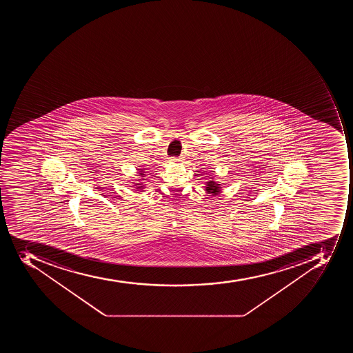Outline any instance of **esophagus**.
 <instances>
[{"label": "esophagus", "mask_w": 353, "mask_h": 353, "mask_svg": "<svg viewBox=\"0 0 353 353\" xmlns=\"http://www.w3.org/2000/svg\"><path fill=\"white\" fill-rule=\"evenodd\" d=\"M170 161L179 162L181 161V159L176 158V157H172V158H170Z\"/></svg>", "instance_id": "1"}]
</instances>
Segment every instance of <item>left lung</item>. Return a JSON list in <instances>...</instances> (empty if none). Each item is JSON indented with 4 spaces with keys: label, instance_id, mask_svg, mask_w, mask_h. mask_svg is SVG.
<instances>
[{
    "label": "left lung",
    "instance_id": "obj_1",
    "mask_svg": "<svg viewBox=\"0 0 353 353\" xmlns=\"http://www.w3.org/2000/svg\"><path fill=\"white\" fill-rule=\"evenodd\" d=\"M219 185H217L214 181H210V182H208V185H206V191L208 192V193H212V194H217L219 192Z\"/></svg>",
    "mask_w": 353,
    "mask_h": 353
}]
</instances>
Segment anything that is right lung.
Listing matches in <instances>:
<instances>
[{"mask_svg": "<svg viewBox=\"0 0 353 353\" xmlns=\"http://www.w3.org/2000/svg\"><path fill=\"white\" fill-rule=\"evenodd\" d=\"M143 171H145V169H140L139 174L141 175V176H143V175H145V172H143Z\"/></svg>", "mask_w": 353, "mask_h": 353, "instance_id": "1", "label": "right lung"}]
</instances>
